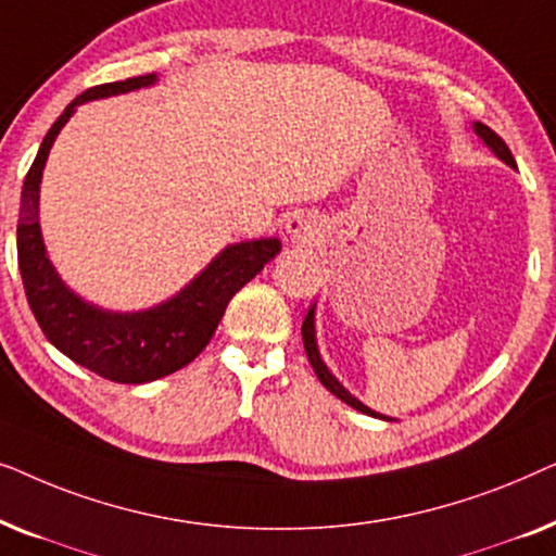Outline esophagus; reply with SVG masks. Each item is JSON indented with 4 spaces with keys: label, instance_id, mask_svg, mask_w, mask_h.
<instances>
[{
    "label": "esophagus",
    "instance_id": "34e87169",
    "mask_svg": "<svg viewBox=\"0 0 556 556\" xmlns=\"http://www.w3.org/2000/svg\"><path fill=\"white\" fill-rule=\"evenodd\" d=\"M286 230H288V235H291L293 240H303V242H306V240L311 238V235H314V232H311V225H308L306 219H303V217H293V219H288Z\"/></svg>",
    "mask_w": 556,
    "mask_h": 556
}]
</instances>
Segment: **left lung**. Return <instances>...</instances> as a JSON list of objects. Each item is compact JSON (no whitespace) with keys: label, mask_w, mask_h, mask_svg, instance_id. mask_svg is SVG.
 <instances>
[{"label":"left lung","mask_w":556,"mask_h":556,"mask_svg":"<svg viewBox=\"0 0 556 556\" xmlns=\"http://www.w3.org/2000/svg\"><path fill=\"white\" fill-rule=\"evenodd\" d=\"M473 128H476V134L481 136V139H483L485 147H489V149L493 151V154H496V156L501 159V162H506L508 166H516L514 156H511V151H508V147H506V143H504V139H501V136H498L496 131H491V128H489V126H483V124H473ZM301 333H303V346H306V354H308V362H311V367H314L316 377L321 379V384L326 387V390H329L331 394H337V397H339L341 402H346L349 407L359 409V413H364V415H371V417H382V420H390V417H384V415L375 413V409H369L367 405H362L359 400L352 397V394H349V392L344 390V387L339 384V379L331 375L329 367H326L324 359H321V354H318V346H316V329H314V306L308 308L306 318H303Z\"/></svg>","instance_id":"1"}]
</instances>
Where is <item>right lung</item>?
<instances>
[{"instance_id":"1","label":"right lung","mask_w":556,"mask_h":556,"mask_svg":"<svg viewBox=\"0 0 556 556\" xmlns=\"http://www.w3.org/2000/svg\"><path fill=\"white\" fill-rule=\"evenodd\" d=\"M156 75H139L88 88L50 126L40 143L25 185L17 223V261L27 303L50 344L103 379L118 384H143L187 367L210 344L227 303L250 283L265 263L280 253L278 238H261L227 245L192 283L174 299L136 314H113L83 301L67 288L48 261L40 232V181L52 141L75 109L96 98L147 88Z\"/></svg>"}]
</instances>
